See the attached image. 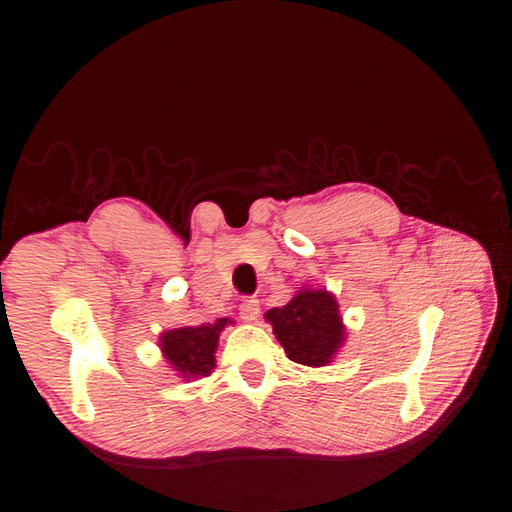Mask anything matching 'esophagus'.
Returning a JSON list of instances; mask_svg holds the SVG:
<instances>
[{"instance_id": "obj_1", "label": "esophagus", "mask_w": 512, "mask_h": 512, "mask_svg": "<svg viewBox=\"0 0 512 512\" xmlns=\"http://www.w3.org/2000/svg\"><path fill=\"white\" fill-rule=\"evenodd\" d=\"M240 318L247 323H256L260 318V301L258 298H247V301L240 305Z\"/></svg>"}]
</instances>
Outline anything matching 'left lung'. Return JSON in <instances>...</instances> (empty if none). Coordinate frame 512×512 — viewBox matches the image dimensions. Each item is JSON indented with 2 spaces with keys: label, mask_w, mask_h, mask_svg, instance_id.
Listing matches in <instances>:
<instances>
[{
  "label": "left lung",
  "mask_w": 512,
  "mask_h": 512,
  "mask_svg": "<svg viewBox=\"0 0 512 512\" xmlns=\"http://www.w3.org/2000/svg\"><path fill=\"white\" fill-rule=\"evenodd\" d=\"M287 359L323 368L330 365L345 343V325L339 303L325 287L303 285L283 307L265 314Z\"/></svg>",
  "instance_id": "8db88e82"
}]
</instances>
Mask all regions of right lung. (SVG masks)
I'll return each instance as SVG.
<instances>
[{"instance_id":"obj_1","label":"right lung","mask_w":512,"mask_h":512,"mask_svg":"<svg viewBox=\"0 0 512 512\" xmlns=\"http://www.w3.org/2000/svg\"><path fill=\"white\" fill-rule=\"evenodd\" d=\"M227 325L229 318H218L216 323L176 327L160 334L158 347L180 379H202L216 368L218 339Z\"/></svg>"}]
</instances>
